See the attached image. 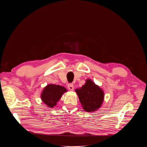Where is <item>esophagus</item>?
Masks as SVG:
<instances>
[{
  "label": "esophagus",
  "instance_id": "1",
  "mask_svg": "<svg viewBox=\"0 0 147 147\" xmlns=\"http://www.w3.org/2000/svg\"><path fill=\"white\" fill-rule=\"evenodd\" d=\"M68 88L69 90H70V91H73L74 88V84L73 83H69L68 84Z\"/></svg>",
  "mask_w": 147,
  "mask_h": 147
}]
</instances>
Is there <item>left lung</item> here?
I'll list each match as a JSON object with an SVG mask.
<instances>
[{
	"instance_id": "obj_1",
	"label": "left lung",
	"mask_w": 147,
	"mask_h": 147,
	"mask_svg": "<svg viewBox=\"0 0 147 147\" xmlns=\"http://www.w3.org/2000/svg\"><path fill=\"white\" fill-rule=\"evenodd\" d=\"M75 91L86 112L95 111L100 107L103 102V91L91 80H87L86 83L80 89H77Z\"/></svg>"
}]
</instances>
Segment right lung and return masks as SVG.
<instances>
[{
    "instance_id": "obj_1",
    "label": "right lung",
    "mask_w": 147,
    "mask_h": 147,
    "mask_svg": "<svg viewBox=\"0 0 147 147\" xmlns=\"http://www.w3.org/2000/svg\"><path fill=\"white\" fill-rule=\"evenodd\" d=\"M65 91H67V90L63 86L52 84H48L44 88L41 98L48 107L52 108L56 105L57 102L60 99L62 95Z\"/></svg>"
}]
</instances>
